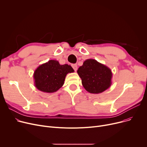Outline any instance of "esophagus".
<instances>
[{"label":"esophagus","instance_id":"34e87169","mask_svg":"<svg viewBox=\"0 0 147 147\" xmlns=\"http://www.w3.org/2000/svg\"><path fill=\"white\" fill-rule=\"evenodd\" d=\"M71 66H72L73 68L74 69V71H76L77 69H78V65H77L76 64H72Z\"/></svg>","mask_w":147,"mask_h":147}]
</instances>
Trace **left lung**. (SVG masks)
Instances as JSON below:
<instances>
[{"label":"left lung","mask_w":147,"mask_h":147,"mask_svg":"<svg viewBox=\"0 0 147 147\" xmlns=\"http://www.w3.org/2000/svg\"><path fill=\"white\" fill-rule=\"evenodd\" d=\"M78 73L84 88L90 94L102 93L111 85L113 74L111 69L94 59L83 62Z\"/></svg>","instance_id":"left-lung-1"}]
</instances>
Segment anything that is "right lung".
<instances>
[{
    "instance_id": "obj_1",
    "label": "right lung",
    "mask_w": 147,
    "mask_h": 147,
    "mask_svg": "<svg viewBox=\"0 0 147 147\" xmlns=\"http://www.w3.org/2000/svg\"><path fill=\"white\" fill-rule=\"evenodd\" d=\"M74 71L71 65H61L57 60H49L36 69L33 74L34 85L42 92L53 93L63 86L67 74Z\"/></svg>"
}]
</instances>
